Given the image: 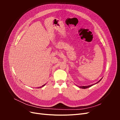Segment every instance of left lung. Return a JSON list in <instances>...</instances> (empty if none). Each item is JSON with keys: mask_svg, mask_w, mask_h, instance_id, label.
<instances>
[{"mask_svg": "<svg viewBox=\"0 0 120 120\" xmlns=\"http://www.w3.org/2000/svg\"><path fill=\"white\" fill-rule=\"evenodd\" d=\"M101 79L99 81V82H98L97 83H98V82H99L101 80ZM95 83V84H96ZM94 85H90V86H79V88H82V89H86V88H89V87H90V86H93Z\"/></svg>", "mask_w": 120, "mask_h": 120, "instance_id": "8db88e82", "label": "left lung"}]
</instances>
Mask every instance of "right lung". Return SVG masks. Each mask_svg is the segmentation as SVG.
Returning <instances> with one entry per match:
<instances>
[{"instance_id": "obj_1", "label": "right lung", "mask_w": 120, "mask_h": 120, "mask_svg": "<svg viewBox=\"0 0 120 120\" xmlns=\"http://www.w3.org/2000/svg\"><path fill=\"white\" fill-rule=\"evenodd\" d=\"M45 85H42V86H41V88H42V86H45Z\"/></svg>"}]
</instances>
